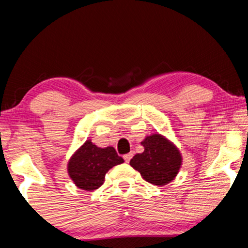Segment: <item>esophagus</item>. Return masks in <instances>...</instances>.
<instances>
[{"mask_svg":"<svg viewBox=\"0 0 248 248\" xmlns=\"http://www.w3.org/2000/svg\"><path fill=\"white\" fill-rule=\"evenodd\" d=\"M132 156H133V153H129V154H125L124 155V160H125V162H126V163H129L130 162V160L131 158H132Z\"/></svg>","mask_w":248,"mask_h":248,"instance_id":"obj_1","label":"esophagus"}]
</instances>
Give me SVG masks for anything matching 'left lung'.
Listing matches in <instances>:
<instances>
[{
    "mask_svg": "<svg viewBox=\"0 0 248 248\" xmlns=\"http://www.w3.org/2000/svg\"><path fill=\"white\" fill-rule=\"evenodd\" d=\"M141 145L145 151L134 155L130 166L153 185L163 186L175 179L182 166L179 149L158 133L146 137Z\"/></svg>",
    "mask_w": 248,
    "mask_h": 248,
    "instance_id": "left-lung-1",
    "label": "left lung"
}]
</instances>
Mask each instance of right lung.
<instances>
[{
    "mask_svg": "<svg viewBox=\"0 0 248 248\" xmlns=\"http://www.w3.org/2000/svg\"><path fill=\"white\" fill-rule=\"evenodd\" d=\"M123 162L114 147L100 148L87 140L70 158L68 172L77 187L94 191L105 183L106 173Z\"/></svg>",
    "mask_w": 248,
    "mask_h": 248,
    "instance_id": "obj_1",
    "label": "right lung"
}]
</instances>
